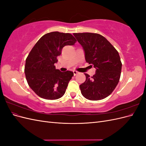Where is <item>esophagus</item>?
Returning a JSON list of instances; mask_svg holds the SVG:
<instances>
[{"label":"esophagus","mask_w":146,"mask_h":146,"mask_svg":"<svg viewBox=\"0 0 146 146\" xmlns=\"http://www.w3.org/2000/svg\"><path fill=\"white\" fill-rule=\"evenodd\" d=\"M73 72H74V76H76V75H77V74H78V71H76V70H74Z\"/></svg>","instance_id":"1"}]
</instances>
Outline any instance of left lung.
<instances>
[{
  "mask_svg": "<svg viewBox=\"0 0 146 146\" xmlns=\"http://www.w3.org/2000/svg\"><path fill=\"white\" fill-rule=\"evenodd\" d=\"M83 47L87 63L94 66L96 74L80 85L82 94L90 100L107 98L114 90L121 77L122 63L119 53L102 35L93 33L73 34Z\"/></svg>",
  "mask_w": 146,
  "mask_h": 146,
  "instance_id": "obj_1",
  "label": "left lung"
}]
</instances>
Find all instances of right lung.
I'll return each mask as SVG.
<instances>
[{"mask_svg":"<svg viewBox=\"0 0 146 146\" xmlns=\"http://www.w3.org/2000/svg\"><path fill=\"white\" fill-rule=\"evenodd\" d=\"M77 40L68 33L53 32L45 34L35 44L26 58L24 72L28 85L41 98H61L74 73L61 72L54 64L65 46H72Z\"/></svg>","mask_w":146,"mask_h":146,"instance_id":"obj_1","label":"right lung"}]
</instances>
